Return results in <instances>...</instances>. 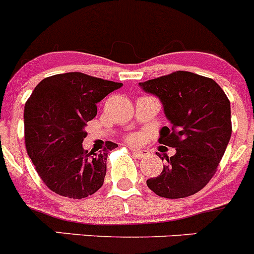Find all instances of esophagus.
<instances>
[{
	"instance_id": "1",
	"label": "esophagus",
	"mask_w": 254,
	"mask_h": 254,
	"mask_svg": "<svg viewBox=\"0 0 254 254\" xmlns=\"http://www.w3.org/2000/svg\"><path fill=\"white\" fill-rule=\"evenodd\" d=\"M130 150H132V153L134 154L135 158L138 159H142L144 158V156L148 154V151L144 150V149H138V148H130Z\"/></svg>"
}]
</instances>
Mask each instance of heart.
<instances>
[{
	"label": "heart",
	"mask_w": 254,
	"mask_h": 254,
	"mask_svg": "<svg viewBox=\"0 0 254 254\" xmlns=\"http://www.w3.org/2000/svg\"><path fill=\"white\" fill-rule=\"evenodd\" d=\"M128 139H129L130 142H137V140H138V135L132 134V135H129V137H128Z\"/></svg>",
	"instance_id": "heart-1"
}]
</instances>
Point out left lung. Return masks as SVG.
<instances>
[{"mask_svg": "<svg viewBox=\"0 0 254 254\" xmlns=\"http://www.w3.org/2000/svg\"><path fill=\"white\" fill-rule=\"evenodd\" d=\"M139 85L160 99L171 122V128H161L159 143L176 149L174 156H164L167 164L163 172L146 180V185L155 194L170 199L199 192L216 172L231 137L226 94L211 78L186 70Z\"/></svg>", "mask_w": 254, "mask_h": 254, "instance_id": "left-lung-1", "label": "left lung"}]
</instances>
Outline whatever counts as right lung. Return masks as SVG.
<instances>
[{"mask_svg": "<svg viewBox=\"0 0 254 254\" xmlns=\"http://www.w3.org/2000/svg\"><path fill=\"white\" fill-rule=\"evenodd\" d=\"M121 87L122 83L69 72L45 78L34 89L24 108L25 146L52 192L82 199L103 186L108 154L119 145L106 142L99 154L84 150V127L96 116V104Z\"/></svg>", "mask_w": 254, "mask_h": 254, "instance_id": "add662e5", "label": "right lung"}]
</instances>
